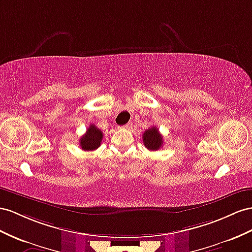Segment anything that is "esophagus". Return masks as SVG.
<instances>
[{
    "label": "esophagus",
    "mask_w": 252,
    "mask_h": 252,
    "mask_svg": "<svg viewBox=\"0 0 252 252\" xmlns=\"http://www.w3.org/2000/svg\"><path fill=\"white\" fill-rule=\"evenodd\" d=\"M124 127L126 128V130H130V128H132V124H131V122H128V124H126Z\"/></svg>",
    "instance_id": "1"
}]
</instances>
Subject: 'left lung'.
<instances>
[{"label":"left lung","instance_id":"obj_1","mask_svg":"<svg viewBox=\"0 0 252 252\" xmlns=\"http://www.w3.org/2000/svg\"><path fill=\"white\" fill-rule=\"evenodd\" d=\"M143 140L145 147L151 151H157L160 149L164 143L163 136L158 132L157 126H152L146 130L143 134Z\"/></svg>","mask_w":252,"mask_h":252}]
</instances>
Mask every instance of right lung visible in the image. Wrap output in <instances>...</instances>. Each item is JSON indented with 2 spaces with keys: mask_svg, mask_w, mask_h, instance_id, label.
<instances>
[{
  "mask_svg": "<svg viewBox=\"0 0 252 252\" xmlns=\"http://www.w3.org/2000/svg\"><path fill=\"white\" fill-rule=\"evenodd\" d=\"M103 138V133L94 125H90L86 133L80 139V146L84 151H94L99 148Z\"/></svg>",
  "mask_w": 252,
  "mask_h": 252,
  "instance_id": "1",
  "label": "right lung"
}]
</instances>
